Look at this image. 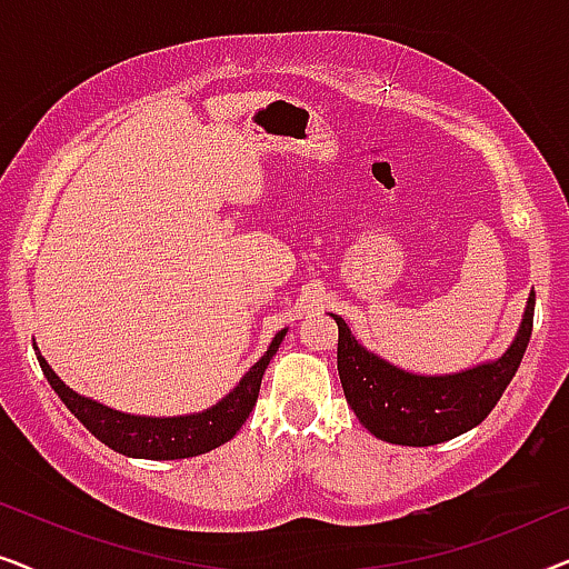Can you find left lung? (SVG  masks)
<instances>
[{"instance_id": "left-lung-1", "label": "left lung", "mask_w": 569, "mask_h": 569, "mask_svg": "<svg viewBox=\"0 0 569 569\" xmlns=\"http://www.w3.org/2000/svg\"><path fill=\"white\" fill-rule=\"evenodd\" d=\"M536 295L531 292L518 337L500 360L456 376H411L368 352L333 316L339 326L337 368L347 403L365 430L393 446H438L485 422L523 360L533 329Z\"/></svg>"}]
</instances>
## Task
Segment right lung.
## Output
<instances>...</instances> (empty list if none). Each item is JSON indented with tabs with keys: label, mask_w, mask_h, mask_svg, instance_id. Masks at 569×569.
<instances>
[{
	"label": "right lung",
	"mask_w": 569,
	"mask_h": 569,
	"mask_svg": "<svg viewBox=\"0 0 569 569\" xmlns=\"http://www.w3.org/2000/svg\"><path fill=\"white\" fill-rule=\"evenodd\" d=\"M287 331H279L267 349V355L246 372L243 380L217 403V407L201 411V415L189 417H134L121 415V411L108 409L103 403L84 399V396L74 393L72 388L59 380L57 372L49 368L41 352L38 362L46 380H49L64 407L96 435V438L108 446L116 453L129 458H150V461H173V458H191L201 456L207 450L220 448L236 435L256 407L259 399L261 378L271 357L277 355L279 345H282Z\"/></svg>",
	"instance_id": "obj_1"
}]
</instances>
